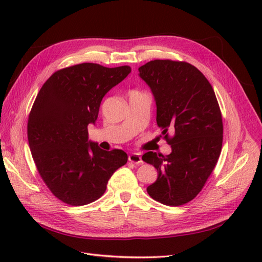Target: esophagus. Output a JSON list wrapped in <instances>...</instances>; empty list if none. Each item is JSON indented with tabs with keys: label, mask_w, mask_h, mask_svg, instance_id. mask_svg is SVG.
Wrapping results in <instances>:
<instances>
[{
	"label": "esophagus",
	"mask_w": 262,
	"mask_h": 262,
	"mask_svg": "<svg viewBox=\"0 0 262 262\" xmlns=\"http://www.w3.org/2000/svg\"><path fill=\"white\" fill-rule=\"evenodd\" d=\"M128 160H129V162L134 163L136 165H140V164L143 163V161H142V157H141V155L139 153H131V154H129Z\"/></svg>",
	"instance_id": "obj_1"
}]
</instances>
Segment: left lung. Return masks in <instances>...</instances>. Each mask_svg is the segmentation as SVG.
I'll list each match as a JSON object with an SVG mask.
<instances>
[{
  "label": "left lung",
  "mask_w": 262,
  "mask_h": 262,
  "mask_svg": "<svg viewBox=\"0 0 262 262\" xmlns=\"http://www.w3.org/2000/svg\"><path fill=\"white\" fill-rule=\"evenodd\" d=\"M139 72L153 93L157 125L171 146L169 155L142 156L157 169L146 190L154 200L177 207L194 199L217 163L223 142L220 106L207 77L190 63L154 60Z\"/></svg>",
  "instance_id": "1"
}]
</instances>
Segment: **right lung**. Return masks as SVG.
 Returning <instances> with one entry per match:
<instances>
[{
    "instance_id": "right-lung-1",
    "label": "right lung",
    "mask_w": 262,
    "mask_h": 262,
    "mask_svg": "<svg viewBox=\"0 0 262 262\" xmlns=\"http://www.w3.org/2000/svg\"><path fill=\"white\" fill-rule=\"evenodd\" d=\"M131 72L128 66L81 63L54 72L30 110L27 136L45 184L70 205L89 204L105 193L113 173L128 161L122 149L104 150L89 140L102 97Z\"/></svg>"
}]
</instances>
